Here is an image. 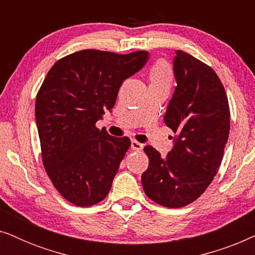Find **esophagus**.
<instances>
[{
  "instance_id": "obj_1",
  "label": "esophagus",
  "mask_w": 255,
  "mask_h": 255,
  "mask_svg": "<svg viewBox=\"0 0 255 255\" xmlns=\"http://www.w3.org/2000/svg\"><path fill=\"white\" fill-rule=\"evenodd\" d=\"M142 147H144V145L135 140V139H132L131 140V148L132 149H134V151H141Z\"/></svg>"
}]
</instances>
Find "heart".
I'll return each instance as SVG.
<instances>
[{
    "instance_id": "1",
    "label": "heart",
    "mask_w": 255,
    "mask_h": 255,
    "mask_svg": "<svg viewBox=\"0 0 255 255\" xmlns=\"http://www.w3.org/2000/svg\"><path fill=\"white\" fill-rule=\"evenodd\" d=\"M149 79L152 83L156 85H166L170 86L173 81V71L168 62L159 60L156 61L149 72Z\"/></svg>"
}]
</instances>
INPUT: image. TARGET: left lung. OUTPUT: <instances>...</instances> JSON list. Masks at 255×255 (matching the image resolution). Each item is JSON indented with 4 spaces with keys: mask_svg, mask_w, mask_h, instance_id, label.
Segmentation results:
<instances>
[{
    "mask_svg": "<svg viewBox=\"0 0 255 255\" xmlns=\"http://www.w3.org/2000/svg\"><path fill=\"white\" fill-rule=\"evenodd\" d=\"M174 73L177 86L163 121L177 134L175 145L165 159L145 146L148 167L141 183L153 202L176 209L197 200L217 174L229 138L230 108L210 66L180 50Z\"/></svg>",
    "mask_w": 255,
    "mask_h": 255,
    "instance_id": "left-lung-1",
    "label": "left lung"
}]
</instances>
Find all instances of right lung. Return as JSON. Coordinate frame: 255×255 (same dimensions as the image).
<instances>
[{
    "label": "right lung",
    "mask_w": 255,
    "mask_h": 255,
    "mask_svg": "<svg viewBox=\"0 0 255 255\" xmlns=\"http://www.w3.org/2000/svg\"><path fill=\"white\" fill-rule=\"evenodd\" d=\"M147 57L146 51L82 50L59 59L41 83L36 122L43 165L72 204L92 207L109 194L131 140L111 137L96 122L113 109L122 83Z\"/></svg>",
    "instance_id": "1"
}]
</instances>
